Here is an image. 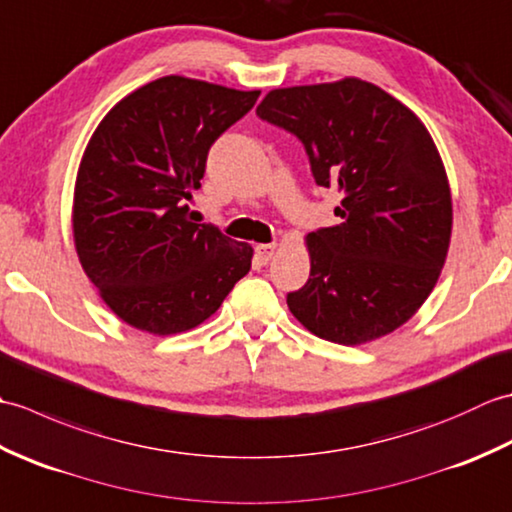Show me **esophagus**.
<instances>
[{
  "label": "esophagus",
  "instance_id": "esophagus-1",
  "mask_svg": "<svg viewBox=\"0 0 512 512\" xmlns=\"http://www.w3.org/2000/svg\"><path fill=\"white\" fill-rule=\"evenodd\" d=\"M275 250H277L275 244H259V246H255V262L259 266H266L270 259L275 257Z\"/></svg>",
  "mask_w": 512,
  "mask_h": 512
}]
</instances>
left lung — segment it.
<instances>
[{"label":"left lung","instance_id":"1","mask_svg":"<svg viewBox=\"0 0 512 512\" xmlns=\"http://www.w3.org/2000/svg\"><path fill=\"white\" fill-rule=\"evenodd\" d=\"M257 116L295 134L314 182L343 193L341 224L306 237L310 279L290 312L339 345L394 332L431 295L451 242L449 178L427 127L354 76L268 92Z\"/></svg>","mask_w":512,"mask_h":512}]
</instances>
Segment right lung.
<instances>
[{
    "mask_svg": "<svg viewBox=\"0 0 512 512\" xmlns=\"http://www.w3.org/2000/svg\"><path fill=\"white\" fill-rule=\"evenodd\" d=\"M259 94L162 76L118 101L92 134L74 184V246L107 308L132 328L187 332L250 270V244L191 222L184 200L200 189L211 145Z\"/></svg>",
    "mask_w": 512,
    "mask_h": 512,
    "instance_id": "1",
    "label": "right lung"
}]
</instances>
